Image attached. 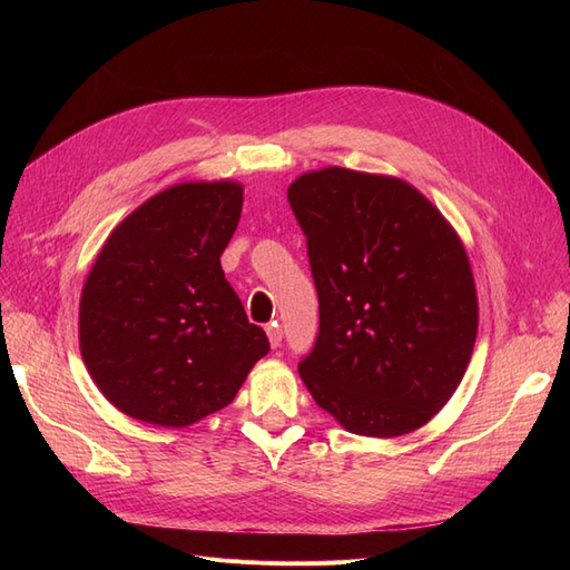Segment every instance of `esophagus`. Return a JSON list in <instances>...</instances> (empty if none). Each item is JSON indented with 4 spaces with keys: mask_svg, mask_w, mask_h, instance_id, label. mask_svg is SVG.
Segmentation results:
<instances>
[{
    "mask_svg": "<svg viewBox=\"0 0 570 570\" xmlns=\"http://www.w3.org/2000/svg\"><path fill=\"white\" fill-rule=\"evenodd\" d=\"M266 335H268L271 347H278V344L283 342V327H281L278 323H271V325L266 327Z\"/></svg>",
    "mask_w": 570,
    "mask_h": 570,
    "instance_id": "esophagus-1",
    "label": "esophagus"
}]
</instances>
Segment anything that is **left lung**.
Instances as JSON below:
<instances>
[{
  "label": "left lung",
  "mask_w": 570,
  "mask_h": 570,
  "mask_svg": "<svg viewBox=\"0 0 570 570\" xmlns=\"http://www.w3.org/2000/svg\"><path fill=\"white\" fill-rule=\"evenodd\" d=\"M287 199L321 316L304 385L350 433L421 428L459 387L478 333L459 235L416 187L340 166L299 176Z\"/></svg>",
  "instance_id": "1"
}]
</instances>
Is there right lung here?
Segmentation results:
<instances>
[{"mask_svg": "<svg viewBox=\"0 0 570 570\" xmlns=\"http://www.w3.org/2000/svg\"><path fill=\"white\" fill-rule=\"evenodd\" d=\"M243 185L180 183L101 247L80 297V352L128 416L185 428L228 406L271 344L220 268Z\"/></svg>", "mask_w": 570, "mask_h": 570, "instance_id": "add662e5", "label": "right lung"}]
</instances>
